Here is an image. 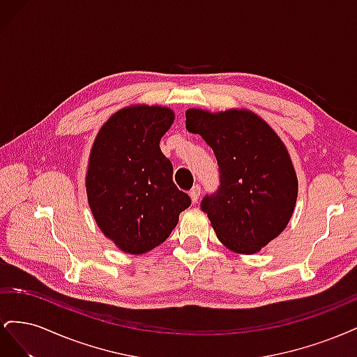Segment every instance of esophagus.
<instances>
[{
  "mask_svg": "<svg viewBox=\"0 0 357 357\" xmlns=\"http://www.w3.org/2000/svg\"><path fill=\"white\" fill-rule=\"evenodd\" d=\"M189 195H190V199H192L193 202H197L198 198H199V195H201V186H199V185L193 186V188L190 189V192H189Z\"/></svg>",
  "mask_w": 357,
  "mask_h": 357,
  "instance_id": "1",
  "label": "esophagus"
}]
</instances>
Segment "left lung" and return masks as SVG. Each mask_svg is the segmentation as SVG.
<instances>
[{
  "mask_svg": "<svg viewBox=\"0 0 357 357\" xmlns=\"http://www.w3.org/2000/svg\"><path fill=\"white\" fill-rule=\"evenodd\" d=\"M186 129L199 134L219 165V188L201 201L218 238L252 255L287 226L298 178L282 139L252 112H186Z\"/></svg>",
  "mask_w": 357,
  "mask_h": 357,
  "instance_id": "1",
  "label": "left lung"
}]
</instances>
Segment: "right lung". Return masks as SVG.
I'll use <instances>...</instances> for the list:
<instances>
[{"mask_svg":"<svg viewBox=\"0 0 357 357\" xmlns=\"http://www.w3.org/2000/svg\"><path fill=\"white\" fill-rule=\"evenodd\" d=\"M172 121L165 107L137 105L112 116L95 138L86 176L89 205L105 236L126 253L164 243L190 205L159 147Z\"/></svg>","mask_w":357,"mask_h":357,"instance_id":"1","label":"right lung"}]
</instances>
